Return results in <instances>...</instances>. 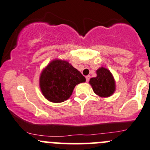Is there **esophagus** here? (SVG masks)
Here are the masks:
<instances>
[{"instance_id": "esophagus-1", "label": "esophagus", "mask_w": 150, "mask_h": 150, "mask_svg": "<svg viewBox=\"0 0 150 150\" xmlns=\"http://www.w3.org/2000/svg\"><path fill=\"white\" fill-rule=\"evenodd\" d=\"M89 79H90L89 75H87V76H86V82H88V81H89Z\"/></svg>"}]
</instances>
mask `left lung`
Here are the masks:
<instances>
[{"instance_id": "left-lung-1", "label": "left lung", "mask_w": 150, "mask_h": 150, "mask_svg": "<svg viewBox=\"0 0 150 150\" xmlns=\"http://www.w3.org/2000/svg\"><path fill=\"white\" fill-rule=\"evenodd\" d=\"M93 91L101 97H110L116 89L115 81L111 72L105 67H100L97 70V77L91 78L89 81Z\"/></svg>"}]
</instances>
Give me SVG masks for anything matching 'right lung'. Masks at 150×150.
<instances>
[{
  "label": "right lung",
  "mask_w": 150,
  "mask_h": 150,
  "mask_svg": "<svg viewBox=\"0 0 150 150\" xmlns=\"http://www.w3.org/2000/svg\"><path fill=\"white\" fill-rule=\"evenodd\" d=\"M85 81V77L69 62L55 59L42 72L40 86L47 100L62 103L70 97L75 86Z\"/></svg>",
  "instance_id": "1"
}]
</instances>
